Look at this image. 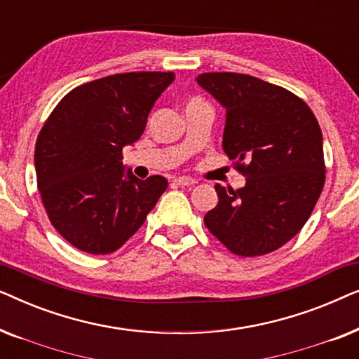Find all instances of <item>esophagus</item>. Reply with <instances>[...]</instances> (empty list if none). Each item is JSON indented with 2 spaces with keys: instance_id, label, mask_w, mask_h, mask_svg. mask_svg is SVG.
Listing matches in <instances>:
<instances>
[{
  "instance_id": "34e87169",
  "label": "esophagus",
  "mask_w": 359,
  "mask_h": 359,
  "mask_svg": "<svg viewBox=\"0 0 359 359\" xmlns=\"http://www.w3.org/2000/svg\"><path fill=\"white\" fill-rule=\"evenodd\" d=\"M173 181H175V184H178V186H194L196 184V180L188 178V176H176Z\"/></svg>"
}]
</instances>
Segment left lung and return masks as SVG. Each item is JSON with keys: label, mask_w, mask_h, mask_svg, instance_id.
Here are the masks:
<instances>
[{"label": "left lung", "mask_w": 359, "mask_h": 359, "mask_svg": "<svg viewBox=\"0 0 359 359\" xmlns=\"http://www.w3.org/2000/svg\"><path fill=\"white\" fill-rule=\"evenodd\" d=\"M198 85L225 109L222 149L247 178L215 184L205 227L230 252L259 257L287 243L311 217L325 183L320 126L291 91L242 73H203Z\"/></svg>", "instance_id": "obj_1"}]
</instances>
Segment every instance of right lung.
<instances>
[{"label":"right lung","instance_id":"right-lung-1","mask_svg":"<svg viewBox=\"0 0 359 359\" xmlns=\"http://www.w3.org/2000/svg\"><path fill=\"white\" fill-rule=\"evenodd\" d=\"M173 72L119 73L85 83L58 102L37 137L34 165L43 208L81 252L121 248L145 222L168 181L126 171L122 149L144 134Z\"/></svg>","mask_w":359,"mask_h":359}]
</instances>
